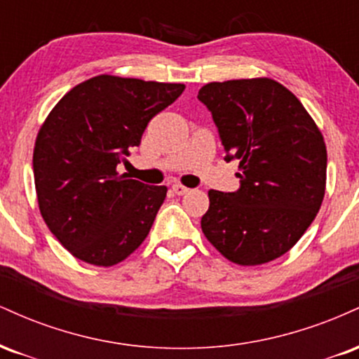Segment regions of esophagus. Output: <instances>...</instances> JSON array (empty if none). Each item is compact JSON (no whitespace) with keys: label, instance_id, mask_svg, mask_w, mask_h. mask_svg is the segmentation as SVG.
Segmentation results:
<instances>
[{"label":"esophagus","instance_id":"obj_1","mask_svg":"<svg viewBox=\"0 0 359 359\" xmlns=\"http://www.w3.org/2000/svg\"><path fill=\"white\" fill-rule=\"evenodd\" d=\"M172 191H174L177 196H184L185 192H189V189L182 184H174V185H172Z\"/></svg>","mask_w":359,"mask_h":359}]
</instances>
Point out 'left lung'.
Listing matches in <instances>:
<instances>
[{
  "label": "left lung",
  "instance_id": "8db88e82",
  "mask_svg": "<svg viewBox=\"0 0 359 359\" xmlns=\"http://www.w3.org/2000/svg\"><path fill=\"white\" fill-rule=\"evenodd\" d=\"M197 97L212 113L226 160H240L241 184L236 192L209 191L204 236L241 266L282 257L323 204V133L302 102L269 77L209 82Z\"/></svg>",
  "mask_w": 359,
  "mask_h": 359
}]
</instances>
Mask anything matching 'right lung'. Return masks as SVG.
<instances>
[{"mask_svg":"<svg viewBox=\"0 0 359 359\" xmlns=\"http://www.w3.org/2000/svg\"><path fill=\"white\" fill-rule=\"evenodd\" d=\"M184 89L101 74L48 113L34 148L36 199L45 224L76 258L113 266L145 241L167 187L126 179L116 167Z\"/></svg>","mask_w":359,"mask_h":359,"instance_id":"add662e5","label":"right lung"}]
</instances>
